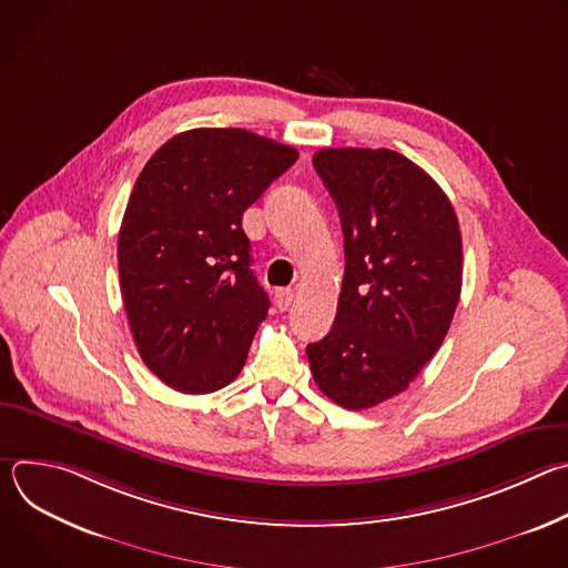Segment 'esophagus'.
Listing matches in <instances>:
<instances>
[{"label":"esophagus","instance_id":"1","mask_svg":"<svg viewBox=\"0 0 568 568\" xmlns=\"http://www.w3.org/2000/svg\"><path fill=\"white\" fill-rule=\"evenodd\" d=\"M292 301H294V290L281 287V290L274 292V303H276V307H278L281 312H285V310L292 305Z\"/></svg>","mask_w":568,"mask_h":568}]
</instances>
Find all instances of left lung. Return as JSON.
Returning a JSON list of instances; mask_svg holds the SVG:
<instances>
[{"label": "left lung", "mask_w": 568, "mask_h": 568, "mask_svg": "<svg viewBox=\"0 0 568 568\" xmlns=\"http://www.w3.org/2000/svg\"><path fill=\"white\" fill-rule=\"evenodd\" d=\"M344 231V283L331 333L305 353L339 407L371 409L402 393L438 353L463 285L458 217L445 191L388 148L312 156Z\"/></svg>", "instance_id": "8db88e82"}]
</instances>
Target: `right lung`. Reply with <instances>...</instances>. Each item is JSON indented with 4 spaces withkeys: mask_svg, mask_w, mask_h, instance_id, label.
<instances>
[{
    "mask_svg": "<svg viewBox=\"0 0 568 568\" xmlns=\"http://www.w3.org/2000/svg\"><path fill=\"white\" fill-rule=\"evenodd\" d=\"M298 152L240 128L175 134L143 166L119 231V278L143 364L189 395L231 384L270 296L245 213Z\"/></svg>",
    "mask_w": 568,
    "mask_h": 568,
    "instance_id": "right-lung-1",
    "label": "right lung"
}]
</instances>
